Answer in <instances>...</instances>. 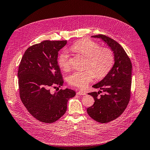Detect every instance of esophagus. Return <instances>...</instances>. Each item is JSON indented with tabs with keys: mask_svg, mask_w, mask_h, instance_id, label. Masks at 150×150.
<instances>
[{
	"mask_svg": "<svg viewBox=\"0 0 150 150\" xmlns=\"http://www.w3.org/2000/svg\"><path fill=\"white\" fill-rule=\"evenodd\" d=\"M77 94L82 95V96H83V95L86 94V93L84 91H78V93H77Z\"/></svg>",
	"mask_w": 150,
	"mask_h": 150,
	"instance_id": "esophagus-1",
	"label": "esophagus"
}]
</instances>
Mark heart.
I'll return each mask as SVG.
<instances>
[{
    "instance_id": "b5f03b06",
    "label": "heart",
    "mask_w": 150,
    "mask_h": 150,
    "mask_svg": "<svg viewBox=\"0 0 150 150\" xmlns=\"http://www.w3.org/2000/svg\"><path fill=\"white\" fill-rule=\"evenodd\" d=\"M72 51L81 54L85 57V67L83 71H74L67 78L71 86L84 88L92 82L96 77L102 79L106 77L111 70L115 62V56L112 50L103 47L91 40L83 39L74 43L69 48ZM58 65L63 71H67L71 66L69 54L63 51L59 56Z\"/></svg>"
}]
</instances>
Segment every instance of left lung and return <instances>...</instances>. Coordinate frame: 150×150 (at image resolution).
<instances>
[{
	"label": "left lung",
	"instance_id": "left-lung-1",
	"mask_svg": "<svg viewBox=\"0 0 150 150\" xmlns=\"http://www.w3.org/2000/svg\"><path fill=\"white\" fill-rule=\"evenodd\" d=\"M92 37L102 39L115 54V62L110 72L100 82L93 86L103 90L104 94L99 95L101 91L88 93L94 98V103L87 109L88 114L94 120L106 123L118 117L128 106L131 94L132 64L124 49L114 39L103 34Z\"/></svg>",
	"mask_w": 150,
	"mask_h": 150
}]
</instances>
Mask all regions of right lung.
Wrapping results in <instances>:
<instances>
[{"mask_svg": "<svg viewBox=\"0 0 150 150\" xmlns=\"http://www.w3.org/2000/svg\"><path fill=\"white\" fill-rule=\"evenodd\" d=\"M67 40H44L30 46L22 57L18 70L19 95L22 103L35 119L52 123L65 114L74 90L62 89L54 94L50 88L64 83L57 64L58 52Z\"/></svg>", "mask_w": 150, "mask_h": 150, "instance_id": "right-lung-1", "label": "right lung"}]
</instances>
